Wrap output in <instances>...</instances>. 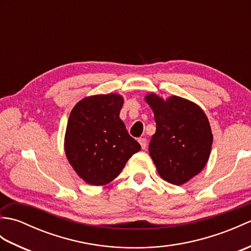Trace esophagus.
Here are the masks:
<instances>
[{
  "instance_id": "obj_1",
  "label": "esophagus",
  "mask_w": 251,
  "mask_h": 251,
  "mask_svg": "<svg viewBox=\"0 0 251 251\" xmlns=\"http://www.w3.org/2000/svg\"><path fill=\"white\" fill-rule=\"evenodd\" d=\"M138 141H139V143H140V146H141L142 149H146V148H147L148 140L146 139V138H139V139H138Z\"/></svg>"
}]
</instances>
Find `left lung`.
I'll list each match as a JSON object with an SVG mask.
<instances>
[{"mask_svg":"<svg viewBox=\"0 0 251 251\" xmlns=\"http://www.w3.org/2000/svg\"><path fill=\"white\" fill-rule=\"evenodd\" d=\"M146 101L156 122L149 152L159 176L176 185L188 182L201 172L210 155L212 134L206 114L177 96L163 100L150 94Z\"/></svg>","mask_w":251,"mask_h":251,"instance_id":"1","label":"left lung"}]
</instances>
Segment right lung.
I'll return each instance as SVG.
<instances>
[{
    "instance_id": "1",
    "label": "right lung",
    "mask_w": 251,
    "mask_h": 251,
    "mask_svg": "<svg viewBox=\"0 0 251 251\" xmlns=\"http://www.w3.org/2000/svg\"><path fill=\"white\" fill-rule=\"evenodd\" d=\"M120 95H96L75 104L69 116L65 151L85 182L103 185L120 175L141 147L120 119Z\"/></svg>"
}]
</instances>
